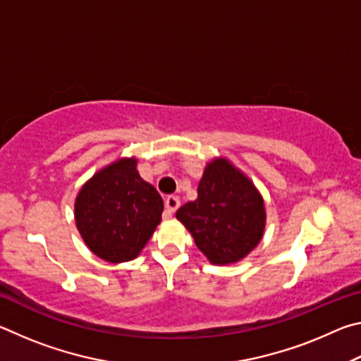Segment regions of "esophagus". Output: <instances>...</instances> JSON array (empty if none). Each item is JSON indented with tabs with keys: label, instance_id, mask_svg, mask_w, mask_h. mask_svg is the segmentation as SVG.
<instances>
[{
	"label": "esophagus",
	"instance_id": "1",
	"mask_svg": "<svg viewBox=\"0 0 361 361\" xmlns=\"http://www.w3.org/2000/svg\"><path fill=\"white\" fill-rule=\"evenodd\" d=\"M164 202H166V210H164V218H166V219L172 218L175 210L180 207V199L175 197V195H169V197H166V200H164Z\"/></svg>",
	"mask_w": 361,
	"mask_h": 361
}]
</instances>
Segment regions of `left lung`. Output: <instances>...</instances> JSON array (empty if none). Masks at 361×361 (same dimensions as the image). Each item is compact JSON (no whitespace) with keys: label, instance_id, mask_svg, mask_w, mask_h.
<instances>
[{"label":"left lung","instance_id":"obj_1","mask_svg":"<svg viewBox=\"0 0 361 361\" xmlns=\"http://www.w3.org/2000/svg\"><path fill=\"white\" fill-rule=\"evenodd\" d=\"M195 245L212 264L239 262L258 247L266 207L258 188L229 159L215 157L199 181L197 199L176 210Z\"/></svg>","mask_w":361,"mask_h":361}]
</instances>
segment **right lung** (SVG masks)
Wrapping results in <instances>:
<instances>
[{
	"label": "right lung",
	"mask_w": 361,
	"mask_h": 361,
	"mask_svg": "<svg viewBox=\"0 0 361 361\" xmlns=\"http://www.w3.org/2000/svg\"><path fill=\"white\" fill-rule=\"evenodd\" d=\"M138 159L119 157L84 183L75 199L82 240L103 261L135 259L161 223L162 197L140 176Z\"/></svg>",
	"instance_id": "right-lung-1"
}]
</instances>
